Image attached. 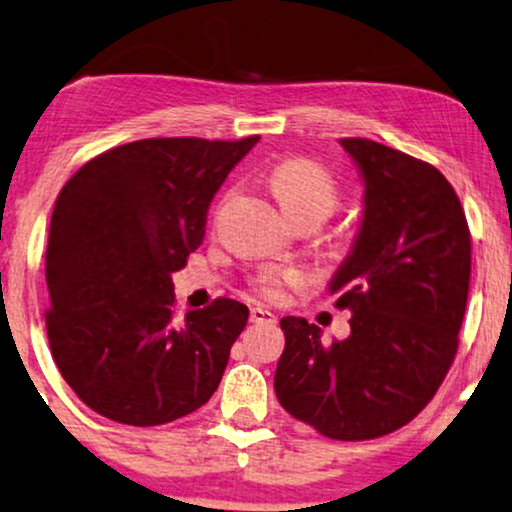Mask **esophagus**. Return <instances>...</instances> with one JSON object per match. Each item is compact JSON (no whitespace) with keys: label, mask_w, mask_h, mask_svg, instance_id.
Segmentation results:
<instances>
[{"label":"esophagus","mask_w":512,"mask_h":512,"mask_svg":"<svg viewBox=\"0 0 512 512\" xmlns=\"http://www.w3.org/2000/svg\"><path fill=\"white\" fill-rule=\"evenodd\" d=\"M250 321L252 323H276V316L264 307H252L250 309Z\"/></svg>","instance_id":"1"}]
</instances>
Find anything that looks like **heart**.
Listing matches in <instances>:
<instances>
[{"label": "heart", "mask_w": 512, "mask_h": 512, "mask_svg": "<svg viewBox=\"0 0 512 512\" xmlns=\"http://www.w3.org/2000/svg\"><path fill=\"white\" fill-rule=\"evenodd\" d=\"M269 189L293 222L316 219L321 224L340 205L338 181L309 158H288L278 163L269 172ZM252 281H255L257 293L269 300H281L286 288L304 283V274L295 267H262Z\"/></svg>", "instance_id": "b5f03b06"}]
</instances>
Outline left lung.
I'll list each match as a JSON object with an SVG mask.
<instances>
[{
    "instance_id": "8db88e82",
    "label": "left lung",
    "mask_w": 512,
    "mask_h": 512,
    "mask_svg": "<svg viewBox=\"0 0 512 512\" xmlns=\"http://www.w3.org/2000/svg\"><path fill=\"white\" fill-rule=\"evenodd\" d=\"M364 177V222L331 281L345 340L283 316L274 390L323 437L359 442L404 428L454 364L470 286V229L437 167L371 139H340Z\"/></svg>"
}]
</instances>
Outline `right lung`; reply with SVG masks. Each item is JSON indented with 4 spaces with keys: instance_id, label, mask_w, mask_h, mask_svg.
<instances>
[{
    "instance_id": "1",
    "label": "right lung",
    "mask_w": 512,
    "mask_h": 512,
    "mask_svg": "<svg viewBox=\"0 0 512 512\" xmlns=\"http://www.w3.org/2000/svg\"><path fill=\"white\" fill-rule=\"evenodd\" d=\"M260 141L141 139L84 163L49 226V347L63 380L115 423L163 425L212 397L248 307L174 316V271L203 243L226 174Z\"/></svg>"
}]
</instances>
